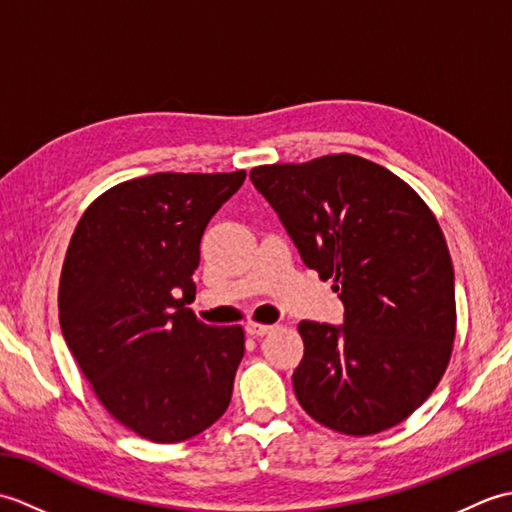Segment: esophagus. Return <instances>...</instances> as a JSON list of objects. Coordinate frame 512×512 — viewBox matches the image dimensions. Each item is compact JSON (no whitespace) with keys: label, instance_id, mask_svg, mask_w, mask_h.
I'll list each match as a JSON object with an SVG mask.
<instances>
[{"label":"esophagus","instance_id":"1","mask_svg":"<svg viewBox=\"0 0 512 512\" xmlns=\"http://www.w3.org/2000/svg\"><path fill=\"white\" fill-rule=\"evenodd\" d=\"M275 330V325H264V323H255V321H248L246 323V332L250 336H266Z\"/></svg>","mask_w":512,"mask_h":512}]
</instances>
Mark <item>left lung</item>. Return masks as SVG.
Returning <instances> with one entry per match:
<instances>
[{"instance_id":"8db88e82","label":"left lung","mask_w":512,"mask_h":512,"mask_svg":"<svg viewBox=\"0 0 512 512\" xmlns=\"http://www.w3.org/2000/svg\"><path fill=\"white\" fill-rule=\"evenodd\" d=\"M250 180L345 308L343 325L299 323V405L345 436L396 427L436 389L455 339L438 220L407 182L352 154L255 167Z\"/></svg>"}]
</instances>
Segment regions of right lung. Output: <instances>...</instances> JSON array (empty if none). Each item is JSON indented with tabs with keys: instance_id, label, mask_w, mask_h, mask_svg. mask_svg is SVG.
Returning <instances> with one entry per match:
<instances>
[{
	"instance_id": "obj_1",
	"label": "right lung",
	"mask_w": 512,
	"mask_h": 512,
	"mask_svg": "<svg viewBox=\"0 0 512 512\" xmlns=\"http://www.w3.org/2000/svg\"><path fill=\"white\" fill-rule=\"evenodd\" d=\"M246 171L154 173L83 213L59 284L63 339L103 407L140 438L171 444L222 418L244 356L239 325L195 319L206 224Z\"/></svg>"
}]
</instances>
